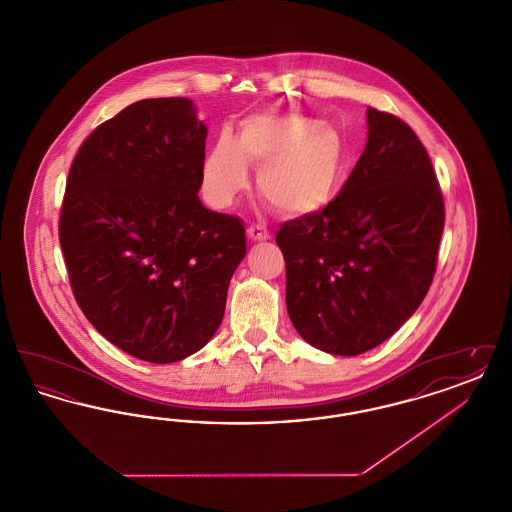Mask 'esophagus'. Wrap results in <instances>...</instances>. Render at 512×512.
<instances>
[{
    "mask_svg": "<svg viewBox=\"0 0 512 512\" xmlns=\"http://www.w3.org/2000/svg\"><path fill=\"white\" fill-rule=\"evenodd\" d=\"M247 238L253 240V242H265V240L270 238V234H268V230L265 226H261V224H251V226L247 228Z\"/></svg>",
    "mask_w": 512,
    "mask_h": 512,
    "instance_id": "34e87169",
    "label": "esophagus"
}]
</instances>
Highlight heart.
<instances>
[{"label": "heart", "mask_w": 512, "mask_h": 512, "mask_svg": "<svg viewBox=\"0 0 512 512\" xmlns=\"http://www.w3.org/2000/svg\"><path fill=\"white\" fill-rule=\"evenodd\" d=\"M347 163L340 130L299 113H257L238 138L219 134L209 147L201 186L215 207H228L249 186L247 165L259 169L257 190L286 217L313 215L338 194Z\"/></svg>", "instance_id": "obj_1"}]
</instances>
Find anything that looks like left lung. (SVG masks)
<instances>
[{"label": "left lung", "instance_id": "1", "mask_svg": "<svg viewBox=\"0 0 512 512\" xmlns=\"http://www.w3.org/2000/svg\"><path fill=\"white\" fill-rule=\"evenodd\" d=\"M368 140L322 211L276 234L299 336L361 355L395 334L432 286L445 205L426 147L399 117L366 109Z\"/></svg>", "mask_w": 512, "mask_h": 512}]
</instances>
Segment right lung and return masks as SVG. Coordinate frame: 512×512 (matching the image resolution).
<instances>
[{
    "label": "right lung",
    "instance_id": "obj_1",
    "mask_svg": "<svg viewBox=\"0 0 512 512\" xmlns=\"http://www.w3.org/2000/svg\"><path fill=\"white\" fill-rule=\"evenodd\" d=\"M207 128L186 98L142 99L74 157L59 242L74 299L103 338L176 363L219 328L245 255L242 220L199 201Z\"/></svg>",
    "mask_w": 512,
    "mask_h": 512
}]
</instances>
